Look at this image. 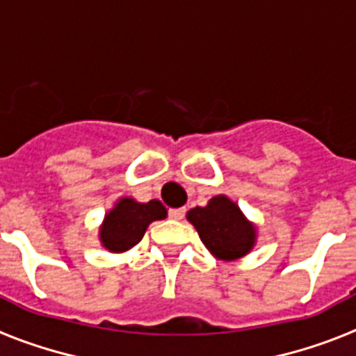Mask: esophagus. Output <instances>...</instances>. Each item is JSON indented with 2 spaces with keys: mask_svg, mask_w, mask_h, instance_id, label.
I'll return each mask as SVG.
<instances>
[{
  "mask_svg": "<svg viewBox=\"0 0 356 356\" xmlns=\"http://www.w3.org/2000/svg\"><path fill=\"white\" fill-rule=\"evenodd\" d=\"M169 217L171 219H176V221H180L185 217V209H171L169 210Z\"/></svg>",
  "mask_w": 356,
  "mask_h": 356,
  "instance_id": "obj_1",
  "label": "esophagus"
}]
</instances>
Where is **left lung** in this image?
I'll return each mask as SVG.
<instances>
[{
	"label": "left lung",
	"instance_id": "1",
	"mask_svg": "<svg viewBox=\"0 0 356 356\" xmlns=\"http://www.w3.org/2000/svg\"><path fill=\"white\" fill-rule=\"evenodd\" d=\"M187 219L197 229L203 244L219 259H241L253 248V225L226 196H216L207 207L188 210Z\"/></svg>",
	"mask_w": 356,
	"mask_h": 356
}]
</instances>
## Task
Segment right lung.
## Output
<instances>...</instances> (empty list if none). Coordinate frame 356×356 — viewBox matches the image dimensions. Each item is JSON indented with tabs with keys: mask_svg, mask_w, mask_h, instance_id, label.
Masks as SVG:
<instances>
[{
	"mask_svg": "<svg viewBox=\"0 0 356 356\" xmlns=\"http://www.w3.org/2000/svg\"><path fill=\"white\" fill-rule=\"evenodd\" d=\"M165 216L168 210L160 201L151 200L149 203H137L130 197H122L115 209L106 213L99 234L103 246L114 253L130 250L144 237L149 222L163 219Z\"/></svg>",
	"mask_w": 356,
	"mask_h": 356,
	"instance_id": "obj_1",
	"label": "right lung"
}]
</instances>
